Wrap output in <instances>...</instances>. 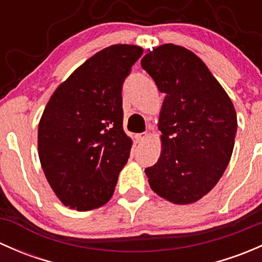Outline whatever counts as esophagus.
Here are the masks:
<instances>
[{
  "mask_svg": "<svg viewBox=\"0 0 262 262\" xmlns=\"http://www.w3.org/2000/svg\"><path fill=\"white\" fill-rule=\"evenodd\" d=\"M147 137H148L147 133H139V134H137V136H136V139H137V142H138V143H142V142L146 141Z\"/></svg>",
  "mask_w": 262,
  "mask_h": 262,
  "instance_id": "1",
  "label": "esophagus"
}]
</instances>
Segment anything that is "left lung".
Wrapping results in <instances>:
<instances>
[{"instance_id": "8db88e82", "label": "left lung", "mask_w": 262, "mask_h": 262, "mask_svg": "<svg viewBox=\"0 0 262 262\" xmlns=\"http://www.w3.org/2000/svg\"><path fill=\"white\" fill-rule=\"evenodd\" d=\"M141 64L165 94L158 124L162 150L146 168L149 186L168 202L190 204L207 195L228 166L236 110L204 62L184 47L163 44Z\"/></svg>"}]
</instances>
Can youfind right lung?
Returning <instances> with one entry per match:
<instances>
[{
  "label": "right lung",
  "instance_id": "add662e5",
  "mask_svg": "<svg viewBox=\"0 0 262 262\" xmlns=\"http://www.w3.org/2000/svg\"><path fill=\"white\" fill-rule=\"evenodd\" d=\"M143 54L118 44L92 55L52 95L38 129L46 178L60 202L90 210L106 204L130 155L121 90Z\"/></svg>",
  "mask_w": 262,
  "mask_h": 262
}]
</instances>
